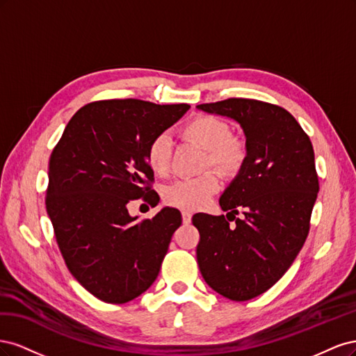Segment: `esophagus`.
Instances as JSON below:
<instances>
[{"instance_id": "esophagus-1", "label": "esophagus", "mask_w": 356, "mask_h": 356, "mask_svg": "<svg viewBox=\"0 0 356 356\" xmlns=\"http://www.w3.org/2000/svg\"><path fill=\"white\" fill-rule=\"evenodd\" d=\"M182 222L184 224H190L191 222V212L188 211H182Z\"/></svg>"}]
</instances>
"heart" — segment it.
<instances>
[{"label": "heart", "instance_id": "1", "mask_svg": "<svg viewBox=\"0 0 356 356\" xmlns=\"http://www.w3.org/2000/svg\"><path fill=\"white\" fill-rule=\"evenodd\" d=\"M187 141L207 149V166L211 165L224 177H234L246 160V147L238 138L230 136V126L213 115H199L182 127ZM172 139L166 134L157 135L147 148V161L157 175L170 170ZM220 188L218 177L208 172L196 178H182L165 188V200L186 211L199 209L208 203Z\"/></svg>", "mask_w": 356, "mask_h": 356}]
</instances>
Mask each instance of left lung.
<instances>
[{
    "label": "left lung",
    "mask_w": 356,
    "mask_h": 356,
    "mask_svg": "<svg viewBox=\"0 0 356 356\" xmlns=\"http://www.w3.org/2000/svg\"><path fill=\"white\" fill-rule=\"evenodd\" d=\"M197 110L232 118L246 139L245 163L220 197L232 218L193 215L204 282L225 298L246 301L273 286L305 245L319 191L314 147L277 105L232 98ZM239 210L244 217L236 219Z\"/></svg>",
    "instance_id": "1"
}]
</instances>
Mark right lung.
<instances>
[{"instance_id":"add662e5","label":"right lung","mask_w":356,"mask_h":356,"mask_svg":"<svg viewBox=\"0 0 356 356\" xmlns=\"http://www.w3.org/2000/svg\"><path fill=\"white\" fill-rule=\"evenodd\" d=\"M188 108L139 99L88 104L50 156L46 209L59 250L72 276L105 303H127L153 285L182 222L170 207L138 222L127 203H159L148 187L154 172L147 148Z\"/></svg>"}]
</instances>
